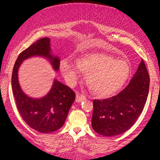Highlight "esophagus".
Wrapping results in <instances>:
<instances>
[{
	"mask_svg": "<svg viewBox=\"0 0 160 160\" xmlns=\"http://www.w3.org/2000/svg\"><path fill=\"white\" fill-rule=\"evenodd\" d=\"M86 99V97H85V95H80V93H77L76 94V102H82V101L83 100H85Z\"/></svg>",
	"mask_w": 160,
	"mask_h": 160,
	"instance_id": "obj_1",
	"label": "esophagus"
}]
</instances>
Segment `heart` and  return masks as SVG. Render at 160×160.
Masks as SVG:
<instances>
[{
	"label": "heart",
	"instance_id": "heart-1",
	"mask_svg": "<svg viewBox=\"0 0 160 160\" xmlns=\"http://www.w3.org/2000/svg\"><path fill=\"white\" fill-rule=\"evenodd\" d=\"M61 71L70 84H74L83 74L88 73L87 81L93 93L98 96L111 95L120 89L129 76V64L116 59L111 55L90 52L82 55L77 62L65 58L61 62Z\"/></svg>",
	"mask_w": 160,
	"mask_h": 160
}]
</instances>
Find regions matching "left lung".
<instances>
[{"label": "left lung", "instance_id": "1", "mask_svg": "<svg viewBox=\"0 0 160 160\" xmlns=\"http://www.w3.org/2000/svg\"><path fill=\"white\" fill-rule=\"evenodd\" d=\"M150 76L141 60L128 85L115 96L93 100L92 126L103 136H115L129 129L142 113L149 92Z\"/></svg>", "mask_w": 160, "mask_h": 160}]
</instances>
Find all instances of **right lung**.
<instances>
[{
    "mask_svg": "<svg viewBox=\"0 0 160 160\" xmlns=\"http://www.w3.org/2000/svg\"><path fill=\"white\" fill-rule=\"evenodd\" d=\"M35 56L47 58L56 71L59 69L60 59L52 53L50 39L41 38L18 56L12 70V90L16 107L24 121L40 133L52 132L65 123L75 100V93L68 86L55 79L50 90L45 96L35 98L25 94L19 85L18 71L23 61Z\"/></svg>",
    "mask_w": 160,
    "mask_h": 160,
    "instance_id": "obj_1",
    "label": "right lung"
}]
</instances>
